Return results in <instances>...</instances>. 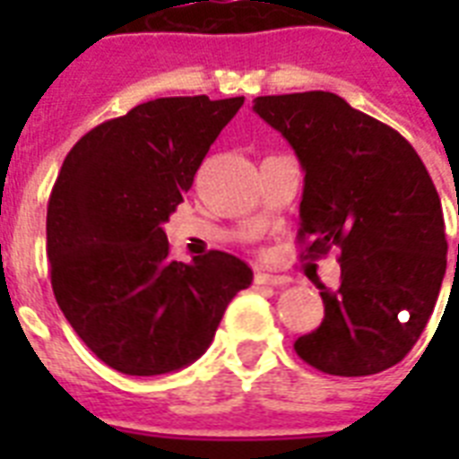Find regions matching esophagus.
Segmentation results:
<instances>
[{
    "label": "esophagus",
    "mask_w": 459,
    "mask_h": 459,
    "mask_svg": "<svg viewBox=\"0 0 459 459\" xmlns=\"http://www.w3.org/2000/svg\"><path fill=\"white\" fill-rule=\"evenodd\" d=\"M288 281H290L288 276H273V273L264 272L255 273V283H257V286H286Z\"/></svg>",
    "instance_id": "esophagus-1"
}]
</instances>
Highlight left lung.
<instances>
[{"mask_svg": "<svg viewBox=\"0 0 459 459\" xmlns=\"http://www.w3.org/2000/svg\"><path fill=\"white\" fill-rule=\"evenodd\" d=\"M255 111L305 169L302 257L341 247V286H316L324 319L295 352L333 377L388 369L420 341L446 276V221L427 166L398 131L333 92L257 97Z\"/></svg>", "mask_w": 459, "mask_h": 459, "instance_id": "8db88e82", "label": "left lung"}]
</instances>
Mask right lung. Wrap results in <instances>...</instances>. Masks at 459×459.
Returning a JSON list of instances; mask_svg holds the SVG:
<instances>
[{
  "instance_id": "add662e5",
  "label": "right lung",
  "mask_w": 459,
  "mask_h": 459,
  "mask_svg": "<svg viewBox=\"0 0 459 459\" xmlns=\"http://www.w3.org/2000/svg\"><path fill=\"white\" fill-rule=\"evenodd\" d=\"M245 97H159L85 133L47 204L54 298L81 341L128 377L204 355L252 269L209 250L173 262L164 223Z\"/></svg>"
}]
</instances>
